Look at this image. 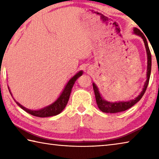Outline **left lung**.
<instances>
[{"label": "left lung", "mask_w": 159, "mask_h": 159, "mask_svg": "<svg viewBox=\"0 0 159 159\" xmlns=\"http://www.w3.org/2000/svg\"><path fill=\"white\" fill-rule=\"evenodd\" d=\"M134 33L142 38V39H143L145 47H146V50L147 53V79L144 83V88L143 90H142V93H140V95H139L138 97H137L134 99H133V100H130L128 102H109L104 100V99L100 96V94L99 93L98 88H97V86L95 85V83H93V90H94V92H95L97 104H98L99 109H100L102 111H103L104 113H113V114H114V113L123 111L128 109H130V107L134 106L137 102L140 100L141 98H142V96L144 95L145 91L147 90L148 84H149L150 74H151V69H152V55H151L149 45H148L146 37H145L144 34L142 33L139 29L134 28Z\"/></svg>", "instance_id": "1"}]
</instances>
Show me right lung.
Instances as JSON below:
<instances>
[{
    "label": "right lung",
    "mask_w": 159,
    "mask_h": 159,
    "mask_svg": "<svg viewBox=\"0 0 159 159\" xmlns=\"http://www.w3.org/2000/svg\"><path fill=\"white\" fill-rule=\"evenodd\" d=\"M82 74H83V71H79V73H77L74 77H72L71 79L69 80V82L67 83V84L66 85V87L64 88L62 93L60 95V98L57 99V101L54 102L52 104H50V106L45 107L43 109L37 110V111L36 110V111H33V110H30L25 108V107L21 106L20 104H19L17 102L15 101L16 103H17V105L19 107H20L23 110H25V111L29 113V114L34 116L44 118V117L53 116L57 115L62 111V110L65 108V107L67 104V102L69 101L70 94H71V89L74 85L75 81H76L78 78L81 76ZM10 94H11V93H10Z\"/></svg>",
    "instance_id": "1"
}]
</instances>
